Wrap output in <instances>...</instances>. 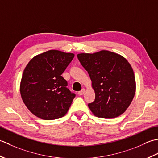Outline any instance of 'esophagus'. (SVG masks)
I'll list each match as a JSON object with an SVG mask.
<instances>
[{"instance_id": "34e87169", "label": "esophagus", "mask_w": 158, "mask_h": 158, "mask_svg": "<svg viewBox=\"0 0 158 158\" xmlns=\"http://www.w3.org/2000/svg\"><path fill=\"white\" fill-rule=\"evenodd\" d=\"M85 93V89H82L81 91H80L79 92H78V94L80 95H82L84 93Z\"/></svg>"}]
</instances>
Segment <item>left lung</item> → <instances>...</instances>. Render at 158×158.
Masks as SVG:
<instances>
[{
	"label": "left lung",
	"instance_id": "left-lung-1",
	"mask_svg": "<svg viewBox=\"0 0 158 158\" xmlns=\"http://www.w3.org/2000/svg\"><path fill=\"white\" fill-rule=\"evenodd\" d=\"M89 73L95 93L88 106L98 117L113 118L125 112L133 100L136 80L132 67L121 54L109 50L77 55Z\"/></svg>",
	"mask_w": 158,
	"mask_h": 158
}]
</instances>
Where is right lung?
I'll return each mask as SVG.
<instances>
[{"label": "right lung", "mask_w": 158, "mask_h": 158, "mask_svg": "<svg viewBox=\"0 0 158 158\" xmlns=\"http://www.w3.org/2000/svg\"><path fill=\"white\" fill-rule=\"evenodd\" d=\"M74 54L50 50L32 59L22 73L20 85L24 104L35 116L53 120L65 116L74 93L62 77Z\"/></svg>", "instance_id": "add662e5"}]
</instances>
